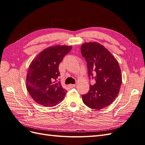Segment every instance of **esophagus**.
I'll use <instances>...</instances> for the list:
<instances>
[{
    "instance_id": "esophagus-1",
    "label": "esophagus",
    "mask_w": 145,
    "mask_h": 145,
    "mask_svg": "<svg viewBox=\"0 0 145 145\" xmlns=\"http://www.w3.org/2000/svg\"><path fill=\"white\" fill-rule=\"evenodd\" d=\"M75 86H76L75 84H69V85H68V87L69 88H74Z\"/></svg>"
}]
</instances>
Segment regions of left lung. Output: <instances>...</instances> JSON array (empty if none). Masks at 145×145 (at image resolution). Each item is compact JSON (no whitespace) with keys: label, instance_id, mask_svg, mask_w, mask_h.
Listing matches in <instances>:
<instances>
[{"label":"left lung","instance_id":"1","mask_svg":"<svg viewBox=\"0 0 145 145\" xmlns=\"http://www.w3.org/2000/svg\"><path fill=\"white\" fill-rule=\"evenodd\" d=\"M82 55L88 66L89 77L93 74L95 83L82 95L85 105L93 109H102L110 105L119 93L122 82L118 61L110 52L98 42H86L81 46Z\"/></svg>","mask_w":145,"mask_h":145}]
</instances>
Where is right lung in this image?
<instances>
[{
	"label": "right lung",
	"instance_id": "add662e5",
	"mask_svg": "<svg viewBox=\"0 0 145 145\" xmlns=\"http://www.w3.org/2000/svg\"><path fill=\"white\" fill-rule=\"evenodd\" d=\"M72 46L56 45L48 47L31 62L26 78V86L34 101L45 107H52L65 99L66 92L56 83L60 76L59 66Z\"/></svg>",
	"mask_w": 145,
	"mask_h": 145
}]
</instances>
